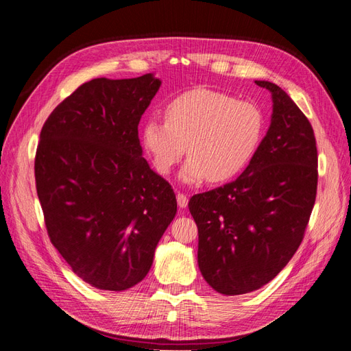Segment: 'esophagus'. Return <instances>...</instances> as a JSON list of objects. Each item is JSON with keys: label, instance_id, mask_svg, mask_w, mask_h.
<instances>
[{"label": "esophagus", "instance_id": "obj_1", "mask_svg": "<svg viewBox=\"0 0 351 351\" xmlns=\"http://www.w3.org/2000/svg\"><path fill=\"white\" fill-rule=\"evenodd\" d=\"M176 200H178V205H180V208H185L189 205V197L185 196L184 193H178Z\"/></svg>", "mask_w": 351, "mask_h": 351}]
</instances>
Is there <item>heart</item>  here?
Listing matches in <instances>:
<instances>
[{
    "label": "heart",
    "mask_w": 351,
    "mask_h": 351,
    "mask_svg": "<svg viewBox=\"0 0 351 351\" xmlns=\"http://www.w3.org/2000/svg\"><path fill=\"white\" fill-rule=\"evenodd\" d=\"M166 121L152 117L146 122L145 149L162 175L189 152L180 178L190 185L205 178L223 182L240 173L264 134L263 111L255 104L210 88H196L171 99Z\"/></svg>",
    "instance_id": "heart-1"
}]
</instances>
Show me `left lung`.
<instances>
[{"instance_id": "1", "label": "left lung", "mask_w": 351, "mask_h": 351, "mask_svg": "<svg viewBox=\"0 0 351 351\" xmlns=\"http://www.w3.org/2000/svg\"><path fill=\"white\" fill-rule=\"evenodd\" d=\"M255 83L273 98L265 137L235 181L189 202L200 273L225 295L252 293L280 273L299 249L317 197L312 125L279 86Z\"/></svg>"}]
</instances>
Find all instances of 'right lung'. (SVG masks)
<instances>
[{
	"instance_id": "1",
	"label": "right lung",
	"mask_w": 351,
	"mask_h": 351,
	"mask_svg": "<svg viewBox=\"0 0 351 351\" xmlns=\"http://www.w3.org/2000/svg\"><path fill=\"white\" fill-rule=\"evenodd\" d=\"M161 81L95 78L43 123L34 176L51 243L78 278L123 291L145 279L176 214L171 185L143 158L138 122Z\"/></svg>"
}]
</instances>
